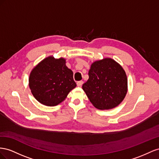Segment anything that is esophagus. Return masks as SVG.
Wrapping results in <instances>:
<instances>
[{
  "label": "esophagus",
  "mask_w": 159,
  "mask_h": 159,
  "mask_svg": "<svg viewBox=\"0 0 159 159\" xmlns=\"http://www.w3.org/2000/svg\"><path fill=\"white\" fill-rule=\"evenodd\" d=\"M83 81H82V80L78 81V82L76 83V84H77V86H78V87H81V86L83 85Z\"/></svg>",
  "instance_id": "esophagus-1"
}]
</instances>
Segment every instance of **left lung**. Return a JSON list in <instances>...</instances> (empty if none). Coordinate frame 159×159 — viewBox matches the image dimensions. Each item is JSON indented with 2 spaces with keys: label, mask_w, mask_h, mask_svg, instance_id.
Masks as SVG:
<instances>
[{
  "label": "left lung",
  "mask_w": 159,
  "mask_h": 159,
  "mask_svg": "<svg viewBox=\"0 0 159 159\" xmlns=\"http://www.w3.org/2000/svg\"><path fill=\"white\" fill-rule=\"evenodd\" d=\"M83 89L93 105L100 110L115 108L123 101L128 80L123 68L111 58L94 61Z\"/></svg>",
  "instance_id": "obj_1"
}]
</instances>
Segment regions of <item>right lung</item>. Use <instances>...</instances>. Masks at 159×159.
Wrapping results in <instances>:
<instances>
[{
	"mask_svg": "<svg viewBox=\"0 0 159 159\" xmlns=\"http://www.w3.org/2000/svg\"><path fill=\"white\" fill-rule=\"evenodd\" d=\"M29 84L34 97L43 105L57 106L76 86L73 72L64 58H45L31 70Z\"/></svg>",
	"mask_w": 159,
	"mask_h": 159,
	"instance_id": "right-lung-1",
	"label": "right lung"
}]
</instances>
